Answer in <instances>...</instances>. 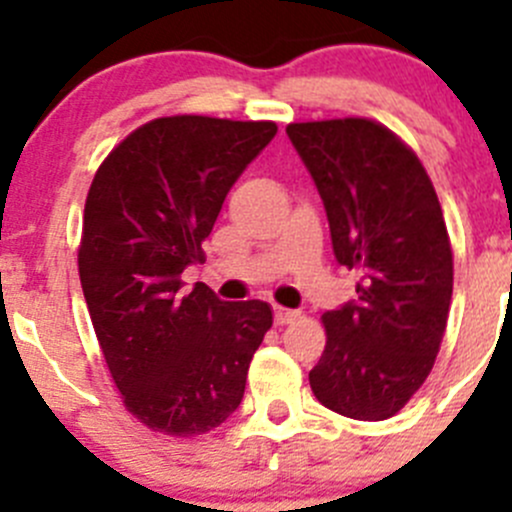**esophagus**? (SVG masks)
I'll return each instance as SVG.
<instances>
[{
	"label": "esophagus",
	"mask_w": 512,
	"mask_h": 512,
	"mask_svg": "<svg viewBox=\"0 0 512 512\" xmlns=\"http://www.w3.org/2000/svg\"><path fill=\"white\" fill-rule=\"evenodd\" d=\"M297 317H299L297 309L275 307V324H277V327H285V324H292Z\"/></svg>",
	"instance_id": "esophagus-1"
}]
</instances>
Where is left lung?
<instances>
[{
  "label": "left lung",
  "instance_id": "1",
  "mask_svg": "<svg viewBox=\"0 0 512 512\" xmlns=\"http://www.w3.org/2000/svg\"><path fill=\"white\" fill-rule=\"evenodd\" d=\"M327 210L334 257L359 272L356 299L324 314L309 371L319 404L359 421L406 406L433 369L453 294V252L436 190L389 128L366 118L289 123Z\"/></svg>",
  "mask_w": 512,
  "mask_h": 512
}]
</instances>
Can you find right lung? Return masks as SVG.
<instances>
[{
	"label": "right lung",
	"mask_w": 512,
	"mask_h": 512,
	"mask_svg": "<svg viewBox=\"0 0 512 512\" xmlns=\"http://www.w3.org/2000/svg\"><path fill=\"white\" fill-rule=\"evenodd\" d=\"M275 133L272 121L156 118L96 170L81 287L123 404L153 431H213L245 394L272 307L223 302L203 282L185 292L180 275L203 262L225 195Z\"/></svg>",
	"instance_id": "1"
}]
</instances>
